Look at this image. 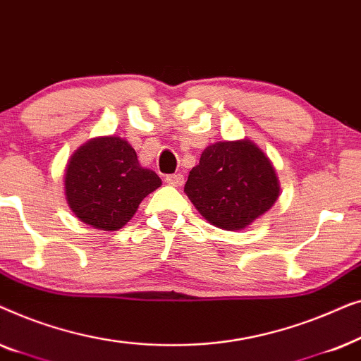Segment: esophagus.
Returning a JSON list of instances; mask_svg holds the SVG:
<instances>
[{"mask_svg":"<svg viewBox=\"0 0 361 361\" xmlns=\"http://www.w3.org/2000/svg\"><path fill=\"white\" fill-rule=\"evenodd\" d=\"M166 182L169 185H174V187H180L184 184V176L182 174H171V176H166Z\"/></svg>","mask_w":361,"mask_h":361,"instance_id":"34e87169","label":"esophagus"}]
</instances>
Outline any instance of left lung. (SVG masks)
Segmentation results:
<instances>
[{"instance_id": "1", "label": "left lung", "mask_w": 361, "mask_h": 361, "mask_svg": "<svg viewBox=\"0 0 361 361\" xmlns=\"http://www.w3.org/2000/svg\"><path fill=\"white\" fill-rule=\"evenodd\" d=\"M279 190L273 162L248 137L207 146L184 187L200 215L228 231L243 230L264 215Z\"/></svg>"}]
</instances>
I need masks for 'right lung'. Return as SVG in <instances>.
<instances>
[{
	"mask_svg": "<svg viewBox=\"0 0 361 361\" xmlns=\"http://www.w3.org/2000/svg\"><path fill=\"white\" fill-rule=\"evenodd\" d=\"M161 179L141 167L136 151L120 136H97L71 156L63 190L78 220L103 231H116L136 214L141 200Z\"/></svg>",
	"mask_w": 361,
	"mask_h": 361,
	"instance_id": "obj_1",
	"label": "right lung"
}]
</instances>
